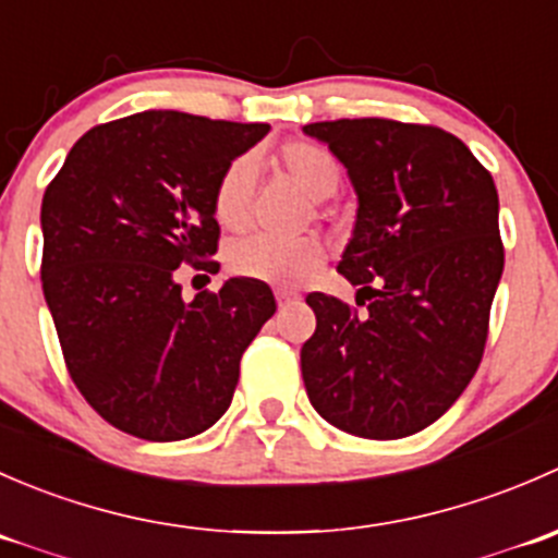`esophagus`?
Segmentation results:
<instances>
[{
	"label": "esophagus",
	"mask_w": 558,
	"mask_h": 558,
	"mask_svg": "<svg viewBox=\"0 0 558 558\" xmlns=\"http://www.w3.org/2000/svg\"><path fill=\"white\" fill-rule=\"evenodd\" d=\"M275 300H278L280 307H286V305H294V302L300 300V294H294V291H275Z\"/></svg>",
	"instance_id": "obj_1"
}]
</instances>
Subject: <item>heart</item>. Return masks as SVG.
<instances>
[{
    "label": "heart",
    "instance_id": "1",
    "mask_svg": "<svg viewBox=\"0 0 558 558\" xmlns=\"http://www.w3.org/2000/svg\"><path fill=\"white\" fill-rule=\"evenodd\" d=\"M275 161L286 178L313 202L326 199L340 185V165L331 150L311 140H289L278 148ZM253 185H256V165L251 156L234 159L218 178L213 191V216L229 232L245 229L251 218ZM227 264L240 278L294 289L318 272L324 264V247L315 240L278 243L269 238H243L227 251Z\"/></svg>",
    "mask_w": 558,
    "mask_h": 558
}]
</instances>
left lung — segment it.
<instances>
[{
    "label": "left lung",
    "instance_id": "1",
    "mask_svg": "<svg viewBox=\"0 0 558 558\" xmlns=\"http://www.w3.org/2000/svg\"><path fill=\"white\" fill-rule=\"evenodd\" d=\"M348 170L359 210L340 272L356 313L307 296L302 378L320 418L369 440L435 424L483 359L505 267L499 196L464 143L437 126L340 118L302 126Z\"/></svg>",
    "mask_w": 558,
    "mask_h": 558
}]
</instances>
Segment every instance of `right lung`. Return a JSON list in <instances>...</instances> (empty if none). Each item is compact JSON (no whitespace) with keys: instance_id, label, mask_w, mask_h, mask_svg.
Instances as JSON below:
<instances>
[{"instance_id":"1","label":"right lung","mask_w":558,"mask_h":558,"mask_svg":"<svg viewBox=\"0 0 558 558\" xmlns=\"http://www.w3.org/2000/svg\"><path fill=\"white\" fill-rule=\"evenodd\" d=\"M267 123L145 110L94 126L43 196V294L66 369L126 435L172 442L232 404L240 359L272 318L267 283L229 278L185 302L174 269H216L213 191Z\"/></svg>"}]
</instances>
